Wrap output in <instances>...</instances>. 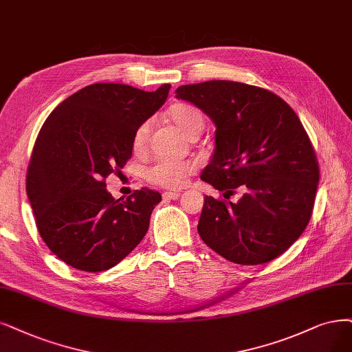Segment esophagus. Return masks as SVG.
Segmentation results:
<instances>
[{
    "label": "esophagus",
    "mask_w": 352,
    "mask_h": 352,
    "mask_svg": "<svg viewBox=\"0 0 352 352\" xmlns=\"http://www.w3.org/2000/svg\"><path fill=\"white\" fill-rule=\"evenodd\" d=\"M162 197L165 200H177L179 197V192L178 191H165L162 194Z\"/></svg>",
    "instance_id": "esophagus-1"
}]
</instances>
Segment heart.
Listing matches in <instances>:
<instances>
[{
    "label": "heart",
    "instance_id": "heart-1",
    "mask_svg": "<svg viewBox=\"0 0 352 352\" xmlns=\"http://www.w3.org/2000/svg\"><path fill=\"white\" fill-rule=\"evenodd\" d=\"M168 117L188 139H196L204 129L201 111L190 104H175L168 110ZM151 136V123H142L133 135V149L140 152L146 148ZM191 161H158L145 169V178L164 188H179L194 171Z\"/></svg>",
    "mask_w": 352,
    "mask_h": 352
}]
</instances>
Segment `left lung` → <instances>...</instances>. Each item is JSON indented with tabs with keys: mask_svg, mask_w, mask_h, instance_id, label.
Returning a JSON list of instances; mask_svg holds the SVG:
<instances>
[{
	"mask_svg": "<svg viewBox=\"0 0 352 352\" xmlns=\"http://www.w3.org/2000/svg\"><path fill=\"white\" fill-rule=\"evenodd\" d=\"M188 101L216 126L214 151L200 178L238 201L204 197L203 242L241 265L271 261L306 229L319 183V165L293 109L264 88L225 80L181 85Z\"/></svg>",
	"mask_w": 352,
	"mask_h": 352,
	"instance_id": "left-lung-1",
	"label": "left lung"
}]
</instances>
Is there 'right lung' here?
Segmentation results:
<instances>
[{"label":"right lung","mask_w":352,"mask_h":352,"mask_svg":"<svg viewBox=\"0 0 352 352\" xmlns=\"http://www.w3.org/2000/svg\"><path fill=\"white\" fill-rule=\"evenodd\" d=\"M171 85L153 93L124 84H91L49 114L36 139L25 190L36 226L65 264L106 271L146 235L161 194L148 188L113 199L106 178L133 151L136 129L158 111Z\"/></svg>","instance_id":"1"}]
</instances>
